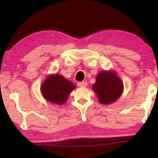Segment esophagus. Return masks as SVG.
I'll use <instances>...</instances> for the list:
<instances>
[{
    "instance_id": "obj_1",
    "label": "esophagus",
    "mask_w": 158,
    "mask_h": 158,
    "mask_svg": "<svg viewBox=\"0 0 158 158\" xmlns=\"http://www.w3.org/2000/svg\"><path fill=\"white\" fill-rule=\"evenodd\" d=\"M77 84H78L79 87H81V88H85V87L87 86V82H85V81L79 82Z\"/></svg>"
}]
</instances>
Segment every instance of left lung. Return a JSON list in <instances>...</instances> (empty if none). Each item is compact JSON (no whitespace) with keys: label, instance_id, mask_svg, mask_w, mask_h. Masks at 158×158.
Returning a JSON list of instances; mask_svg holds the SVG:
<instances>
[{"label":"left lung","instance_id":"left-lung-1","mask_svg":"<svg viewBox=\"0 0 158 158\" xmlns=\"http://www.w3.org/2000/svg\"><path fill=\"white\" fill-rule=\"evenodd\" d=\"M97 95L99 102L102 105H111L121 97L124 85L122 80L114 70H102L96 77L92 85Z\"/></svg>","mask_w":158,"mask_h":158}]
</instances>
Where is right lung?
I'll use <instances>...</instances> for the list:
<instances>
[{
    "mask_svg": "<svg viewBox=\"0 0 158 158\" xmlns=\"http://www.w3.org/2000/svg\"><path fill=\"white\" fill-rule=\"evenodd\" d=\"M73 83L58 74H52L42 82L40 91L47 102L58 105L65 104L69 93L75 89Z\"/></svg>",
    "mask_w": 158,
    "mask_h": 158,
    "instance_id": "right-lung-1",
    "label": "right lung"
}]
</instances>
